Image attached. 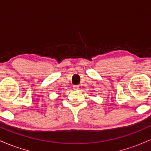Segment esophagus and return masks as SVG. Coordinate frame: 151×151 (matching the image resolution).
Wrapping results in <instances>:
<instances>
[{"mask_svg":"<svg viewBox=\"0 0 151 151\" xmlns=\"http://www.w3.org/2000/svg\"><path fill=\"white\" fill-rule=\"evenodd\" d=\"M73 89H74V90H78L79 89V86H78V85H74L73 86Z\"/></svg>","mask_w":151,"mask_h":151,"instance_id":"obj_1","label":"esophagus"}]
</instances>
